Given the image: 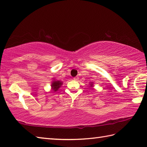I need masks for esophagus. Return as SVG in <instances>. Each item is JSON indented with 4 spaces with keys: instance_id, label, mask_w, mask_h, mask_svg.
Wrapping results in <instances>:
<instances>
[{
    "instance_id": "34e87169",
    "label": "esophagus",
    "mask_w": 147,
    "mask_h": 147,
    "mask_svg": "<svg viewBox=\"0 0 147 147\" xmlns=\"http://www.w3.org/2000/svg\"><path fill=\"white\" fill-rule=\"evenodd\" d=\"M73 80H74V81H78L79 80V77L78 76H76V77H74V78H73Z\"/></svg>"
}]
</instances>
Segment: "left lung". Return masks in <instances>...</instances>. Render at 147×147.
<instances>
[{
  "label": "left lung",
  "mask_w": 147,
  "mask_h": 147,
  "mask_svg": "<svg viewBox=\"0 0 147 147\" xmlns=\"http://www.w3.org/2000/svg\"><path fill=\"white\" fill-rule=\"evenodd\" d=\"M93 85H94V84H93V82H90V86L91 87V88L93 89Z\"/></svg>",
  "instance_id": "8db88e82"
}]
</instances>
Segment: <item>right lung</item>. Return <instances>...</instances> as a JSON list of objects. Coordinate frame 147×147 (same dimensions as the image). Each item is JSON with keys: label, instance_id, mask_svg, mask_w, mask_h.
<instances>
[{"label": "right lung", "instance_id": "1", "mask_svg": "<svg viewBox=\"0 0 147 147\" xmlns=\"http://www.w3.org/2000/svg\"><path fill=\"white\" fill-rule=\"evenodd\" d=\"M62 82L60 80H56L55 79H53L52 83H51V89L52 91H53L54 92H57V90H59V88H60L61 86V85H62Z\"/></svg>", "mask_w": 147, "mask_h": 147}]
</instances>
